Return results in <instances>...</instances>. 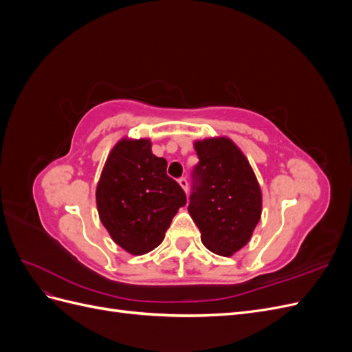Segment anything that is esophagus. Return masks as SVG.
<instances>
[{
  "label": "esophagus",
  "mask_w": 352,
  "mask_h": 352,
  "mask_svg": "<svg viewBox=\"0 0 352 352\" xmlns=\"http://www.w3.org/2000/svg\"><path fill=\"white\" fill-rule=\"evenodd\" d=\"M177 182H179V185H180V186L184 188L185 192H188V180H186V177H179Z\"/></svg>",
  "instance_id": "1"
}]
</instances>
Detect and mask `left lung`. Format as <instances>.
Returning a JSON list of instances; mask_svg holds the SVG:
<instances>
[{
  "mask_svg": "<svg viewBox=\"0 0 352 352\" xmlns=\"http://www.w3.org/2000/svg\"><path fill=\"white\" fill-rule=\"evenodd\" d=\"M188 211L201 241L214 254L230 257L252 235L261 217V190L239 148L228 138L197 141Z\"/></svg>",
  "mask_w": 352,
  "mask_h": 352,
  "instance_id": "1",
  "label": "left lung"
}]
</instances>
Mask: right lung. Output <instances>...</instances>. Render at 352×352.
Here are the masks:
<instances>
[{"mask_svg": "<svg viewBox=\"0 0 352 352\" xmlns=\"http://www.w3.org/2000/svg\"><path fill=\"white\" fill-rule=\"evenodd\" d=\"M148 140H122L111 150L97 186L101 223L113 241L133 255L153 251L180 207L184 189L166 173Z\"/></svg>", "mask_w": 352, "mask_h": 352, "instance_id": "add662e5", "label": "right lung"}]
</instances>
